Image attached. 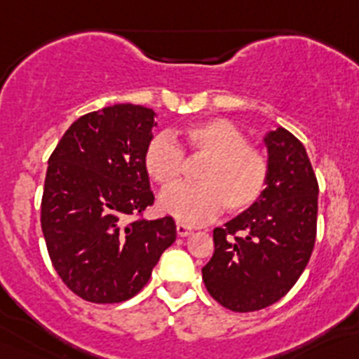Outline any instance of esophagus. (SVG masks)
<instances>
[{"label": "esophagus", "mask_w": 359, "mask_h": 359, "mask_svg": "<svg viewBox=\"0 0 359 359\" xmlns=\"http://www.w3.org/2000/svg\"><path fill=\"white\" fill-rule=\"evenodd\" d=\"M176 231H177V236H180V237H187V236H190V233H192V228L187 226V224H183V223H177L176 224Z\"/></svg>", "instance_id": "1"}]
</instances>
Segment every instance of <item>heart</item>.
<instances>
[{
	"label": "heart",
	"mask_w": 359,
	"mask_h": 359,
	"mask_svg": "<svg viewBox=\"0 0 359 359\" xmlns=\"http://www.w3.org/2000/svg\"><path fill=\"white\" fill-rule=\"evenodd\" d=\"M203 159L198 186L173 189L181 181L184 162ZM144 167L152 182L165 192L158 208L183 224H201L224 210L241 214L264 194L269 180V161L264 151L248 144L239 126L214 116L190 123L174 144L169 136L156 135L144 152Z\"/></svg>",
	"instance_id": "obj_1"
}]
</instances>
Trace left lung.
<instances>
[{
  "instance_id": "1",
  "label": "left lung",
  "mask_w": 359,
  "mask_h": 359,
  "mask_svg": "<svg viewBox=\"0 0 359 359\" xmlns=\"http://www.w3.org/2000/svg\"><path fill=\"white\" fill-rule=\"evenodd\" d=\"M264 194L214 230V255L201 269L214 300L236 313L278 302L300 278L316 239L318 182L306 147L284 128L269 131Z\"/></svg>"
}]
</instances>
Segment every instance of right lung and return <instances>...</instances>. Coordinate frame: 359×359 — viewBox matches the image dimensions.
<instances>
[{"label": "right lung", "mask_w": 359, "mask_h": 359, "mask_svg": "<svg viewBox=\"0 0 359 359\" xmlns=\"http://www.w3.org/2000/svg\"><path fill=\"white\" fill-rule=\"evenodd\" d=\"M154 115L135 104L88 113L48 160L43 236L57 275L88 302L116 304L140 293L176 241L172 217L144 219L154 203L144 167Z\"/></svg>", "instance_id": "add662e5"}]
</instances>
